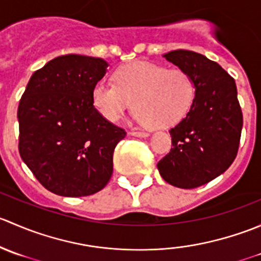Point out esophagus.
I'll list each match as a JSON object with an SVG mask.
<instances>
[{
    "mask_svg": "<svg viewBox=\"0 0 261 261\" xmlns=\"http://www.w3.org/2000/svg\"><path fill=\"white\" fill-rule=\"evenodd\" d=\"M130 134L133 136H136V138H147L149 136V133H143V131H133Z\"/></svg>",
    "mask_w": 261,
    "mask_h": 261,
    "instance_id": "34e87169",
    "label": "esophagus"
}]
</instances>
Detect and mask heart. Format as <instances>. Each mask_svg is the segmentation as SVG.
<instances>
[{"label":"heart","mask_w":261,"mask_h":261,"mask_svg":"<svg viewBox=\"0 0 261 261\" xmlns=\"http://www.w3.org/2000/svg\"><path fill=\"white\" fill-rule=\"evenodd\" d=\"M115 81L98 82L92 91L94 107L110 122H117L134 101L139 122L169 127L188 114L196 97L188 73L144 60L118 68Z\"/></svg>","instance_id":"b5f03b06"}]
</instances>
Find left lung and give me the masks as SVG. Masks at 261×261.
<instances>
[{
  "label": "left lung",
  "mask_w": 261,
  "mask_h": 261,
  "mask_svg": "<svg viewBox=\"0 0 261 261\" xmlns=\"http://www.w3.org/2000/svg\"><path fill=\"white\" fill-rule=\"evenodd\" d=\"M163 57L188 73L196 97L186 117L170 128L172 149L158 163L167 183L192 189L228 169L238 154L243 112L235 80L204 55L172 50Z\"/></svg>",
  "instance_id": "1"
}]
</instances>
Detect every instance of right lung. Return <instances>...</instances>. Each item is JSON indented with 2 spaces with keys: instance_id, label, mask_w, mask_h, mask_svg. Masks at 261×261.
I'll use <instances>...</instances> for the list:
<instances>
[{
  "instance_id": "obj_1",
  "label": "right lung",
  "mask_w": 261,
  "mask_h": 261,
  "mask_svg": "<svg viewBox=\"0 0 261 261\" xmlns=\"http://www.w3.org/2000/svg\"><path fill=\"white\" fill-rule=\"evenodd\" d=\"M107 67L101 58H54L31 75L20 99L21 159L58 196L97 193L114 172V150L126 133L109 122L92 101L93 87Z\"/></svg>"
}]
</instances>
